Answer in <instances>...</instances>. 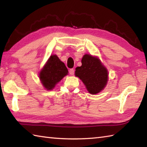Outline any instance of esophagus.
<instances>
[{
    "instance_id": "1",
    "label": "esophagus",
    "mask_w": 147,
    "mask_h": 147,
    "mask_svg": "<svg viewBox=\"0 0 147 147\" xmlns=\"http://www.w3.org/2000/svg\"><path fill=\"white\" fill-rule=\"evenodd\" d=\"M69 74L71 75H74V69H69Z\"/></svg>"
}]
</instances>
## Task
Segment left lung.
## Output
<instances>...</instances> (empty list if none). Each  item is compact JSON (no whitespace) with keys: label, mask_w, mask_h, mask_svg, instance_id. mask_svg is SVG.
<instances>
[{"label":"left lung","mask_w":147,"mask_h":147,"mask_svg":"<svg viewBox=\"0 0 147 147\" xmlns=\"http://www.w3.org/2000/svg\"><path fill=\"white\" fill-rule=\"evenodd\" d=\"M82 65L77 67L75 76L84 83L88 91L96 94L104 90L108 81V71L96 56L86 54L82 57Z\"/></svg>","instance_id":"8db88e82"}]
</instances>
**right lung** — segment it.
Wrapping results in <instances>:
<instances>
[{"label": "right lung", "instance_id": "obj_1", "mask_svg": "<svg viewBox=\"0 0 147 147\" xmlns=\"http://www.w3.org/2000/svg\"><path fill=\"white\" fill-rule=\"evenodd\" d=\"M68 74L65 64L56 54L51 55L39 74V80L46 90H52L56 85Z\"/></svg>", "mask_w": 147, "mask_h": 147}]
</instances>
